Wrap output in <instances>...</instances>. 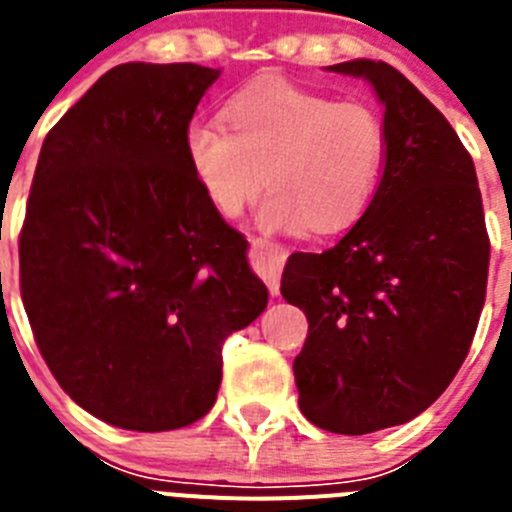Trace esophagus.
Returning <instances> with one entry per match:
<instances>
[{
  "mask_svg": "<svg viewBox=\"0 0 512 512\" xmlns=\"http://www.w3.org/2000/svg\"><path fill=\"white\" fill-rule=\"evenodd\" d=\"M251 264L253 269L259 271L261 279L266 282L271 295H279V277H282L284 266V253L277 246H271L266 241H253L251 243Z\"/></svg>",
  "mask_w": 512,
  "mask_h": 512,
  "instance_id": "obj_1",
  "label": "esophagus"
}]
</instances>
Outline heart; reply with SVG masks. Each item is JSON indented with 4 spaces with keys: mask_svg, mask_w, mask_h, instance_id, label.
Masks as SVG:
<instances>
[{
    "mask_svg": "<svg viewBox=\"0 0 512 512\" xmlns=\"http://www.w3.org/2000/svg\"><path fill=\"white\" fill-rule=\"evenodd\" d=\"M220 120L197 117L184 133L194 182L223 217H238L264 187L259 228L336 233L369 207L384 169L387 138L364 102H333L289 81L235 94Z\"/></svg>",
    "mask_w": 512,
    "mask_h": 512,
    "instance_id": "heart-1",
    "label": "heart"
}]
</instances>
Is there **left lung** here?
Returning a JSON list of instances; mask_svg holds the SVG:
<instances>
[{
    "instance_id": "8db88e82",
    "label": "left lung",
    "mask_w": 512,
    "mask_h": 512,
    "mask_svg": "<svg viewBox=\"0 0 512 512\" xmlns=\"http://www.w3.org/2000/svg\"><path fill=\"white\" fill-rule=\"evenodd\" d=\"M328 71L384 104V174L359 223L323 253H292L282 297L307 315L300 410L364 436L431 408L456 377L485 305L490 238L472 156L449 120L384 61Z\"/></svg>"
}]
</instances>
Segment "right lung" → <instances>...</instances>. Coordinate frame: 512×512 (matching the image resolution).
<instances>
[{"label":"right lung","instance_id":"1","mask_svg":"<svg viewBox=\"0 0 512 512\" xmlns=\"http://www.w3.org/2000/svg\"><path fill=\"white\" fill-rule=\"evenodd\" d=\"M217 76L120 63L53 125L35 166L20 233L35 343L76 405L125 431L207 415L225 338L269 302L184 153Z\"/></svg>","mask_w":512,"mask_h":512}]
</instances>
